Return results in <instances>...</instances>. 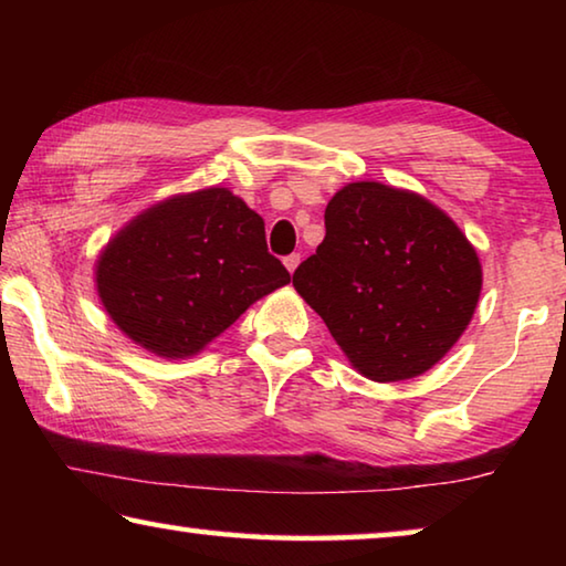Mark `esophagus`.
Segmentation results:
<instances>
[{
  "mask_svg": "<svg viewBox=\"0 0 566 566\" xmlns=\"http://www.w3.org/2000/svg\"><path fill=\"white\" fill-rule=\"evenodd\" d=\"M300 262H302V256H300V254H290V256H284V266H286V270H290V274H294V270H296V266H300Z\"/></svg>",
  "mask_w": 566,
  "mask_h": 566,
  "instance_id": "obj_1",
  "label": "esophagus"
}]
</instances>
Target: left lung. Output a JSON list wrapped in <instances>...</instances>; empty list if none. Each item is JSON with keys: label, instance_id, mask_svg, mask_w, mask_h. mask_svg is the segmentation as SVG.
Returning <instances> with one entry per match:
<instances>
[{"label": "left lung", "instance_id": "1", "mask_svg": "<svg viewBox=\"0 0 566 566\" xmlns=\"http://www.w3.org/2000/svg\"><path fill=\"white\" fill-rule=\"evenodd\" d=\"M324 242L292 276L352 367L375 381L424 375L472 322L482 264L429 199L352 181L329 199Z\"/></svg>", "mask_w": 566, "mask_h": 566}]
</instances>
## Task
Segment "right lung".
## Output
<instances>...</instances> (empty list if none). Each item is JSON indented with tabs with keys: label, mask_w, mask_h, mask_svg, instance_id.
I'll use <instances>...</instances> for the list:
<instances>
[{
	"label": "right lung",
	"mask_w": 566,
	"mask_h": 566,
	"mask_svg": "<svg viewBox=\"0 0 566 566\" xmlns=\"http://www.w3.org/2000/svg\"><path fill=\"white\" fill-rule=\"evenodd\" d=\"M94 274L112 322L165 359L195 357L292 280L266 252L264 219L227 187L145 209L109 239Z\"/></svg>",
	"instance_id": "obj_1"
}]
</instances>
